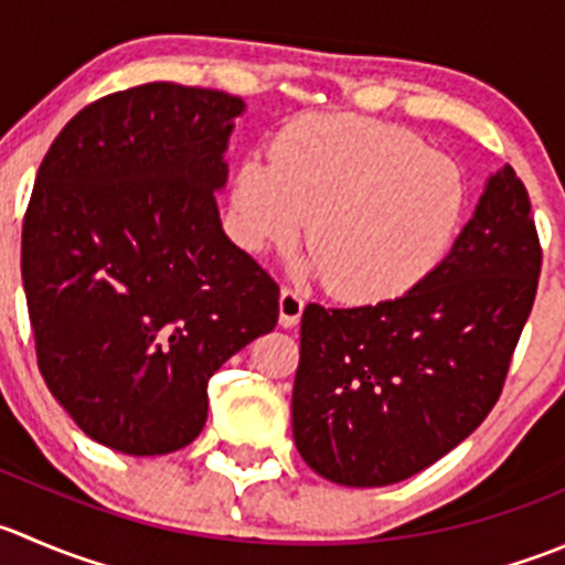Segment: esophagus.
Returning <instances> with one entry per match:
<instances>
[{"label": "esophagus", "mask_w": 565, "mask_h": 565, "mask_svg": "<svg viewBox=\"0 0 565 565\" xmlns=\"http://www.w3.org/2000/svg\"><path fill=\"white\" fill-rule=\"evenodd\" d=\"M303 298H300L295 289H281V295H278V322H281L284 328H295L298 326L300 315H303Z\"/></svg>", "instance_id": "34e87169"}]
</instances>
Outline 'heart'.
<instances>
[{
    "instance_id": "1",
    "label": "heart",
    "mask_w": 565,
    "mask_h": 565,
    "mask_svg": "<svg viewBox=\"0 0 565 565\" xmlns=\"http://www.w3.org/2000/svg\"><path fill=\"white\" fill-rule=\"evenodd\" d=\"M239 245L306 248L328 292L377 303L408 292L450 250L467 182L450 157L403 126L355 115H306L289 124L270 160L250 157L232 182Z\"/></svg>"
}]
</instances>
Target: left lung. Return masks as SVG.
<instances>
[{
    "label": "left lung",
    "mask_w": 565,
    "mask_h": 565,
    "mask_svg": "<svg viewBox=\"0 0 565 565\" xmlns=\"http://www.w3.org/2000/svg\"><path fill=\"white\" fill-rule=\"evenodd\" d=\"M539 276L530 195L505 166L450 254L403 298L306 306L292 388L300 458L331 483L377 489L447 456L500 399Z\"/></svg>",
    "instance_id": "left-lung-1"
}]
</instances>
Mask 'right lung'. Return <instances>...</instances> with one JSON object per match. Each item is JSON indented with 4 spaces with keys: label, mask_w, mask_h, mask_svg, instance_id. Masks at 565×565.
Returning a JSON list of instances; mask_svg holds the SVG:
<instances>
[{
    "label": "right lung",
    "mask_w": 565,
    "mask_h": 565,
    "mask_svg": "<svg viewBox=\"0 0 565 565\" xmlns=\"http://www.w3.org/2000/svg\"><path fill=\"white\" fill-rule=\"evenodd\" d=\"M243 113L223 90L149 82L79 109L38 168L21 232L38 366L109 450L188 447L210 377L278 322L276 281L215 201Z\"/></svg>",
    "instance_id": "add662e5"
}]
</instances>
